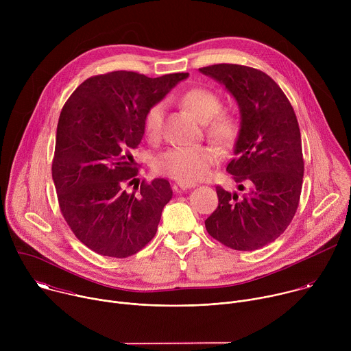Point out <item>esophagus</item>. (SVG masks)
<instances>
[{
    "label": "esophagus",
    "instance_id": "34e87169",
    "mask_svg": "<svg viewBox=\"0 0 351 351\" xmlns=\"http://www.w3.org/2000/svg\"><path fill=\"white\" fill-rule=\"evenodd\" d=\"M178 186L182 189V190H187V189H193L195 187V183H187V182H178Z\"/></svg>",
    "mask_w": 351,
    "mask_h": 351
}]
</instances>
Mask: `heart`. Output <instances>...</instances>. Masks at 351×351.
Wrapping results in <instances>:
<instances>
[{"instance_id":"heart-1","label":"heart","mask_w":351,"mask_h":351,"mask_svg":"<svg viewBox=\"0 0 351 351\" xmlns=\"http://www.w3.org/2000/svg\"><path fill=\"white\" fill-rule=\"evenodd\" d=\"M183 107L199 122L206 125L207 136L221 145L232 144L239 136L237 118L226 111H221V98L211 90L194 87L182 95ZM165 107L157 103L145 111L143 129L148 138H157L161 133ZM221 160L219 148L213 144L176 147L162 154L156 168L160 173L179 182H195L207 178Z\"/></svg>"}]
</instances>
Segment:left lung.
Here are the masks:
<instances>
[{
  "label": "left lung",
  "instance_id": "8db88e82",
  "mask_svg": "<svg viewBox=\"0 0 351 351\" xmlns=\"http://www.w3.org/2000/svg\"><path fill=\"white\" fill-rule=\"evenodd\" d=\"M199 72L226 87L240 111L234 158L226 171L243 195L217 186L218 207L207 232L233 250L253 252L276 240L291 222L302 194V134L282 88L263 71L218 64Z\"/></svg>",
  "mask_w": 351,
  "mask_h": 351
}]
</instances>
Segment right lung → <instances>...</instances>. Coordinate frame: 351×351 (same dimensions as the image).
<instances>
[{
  "mask_svg": "<svg viewBox=\"0 0 351 351\" xmlns=\"http://www.w3.org/2000/svg\"><path fill=\"white\" fill-rule=\"evenodd\" d=\"M189 73L147 77L117 71L84 80L65 103L56 138L53 180L61 213L94 253L126 258L156 236L172 198L167 179L136 184L132 152L140 144L145 111Z\"/></svg>",
  "mask_w": 351,
  "mask_h": 351,
  "instance_id": "add662e5",
  "label": "right lung"
}]
</instances>
